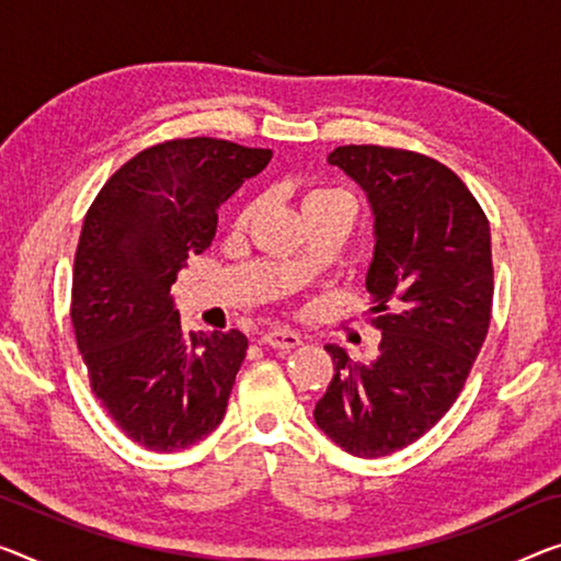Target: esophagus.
Segmentation results:
<instances>
[{
	"label": "esophagus",
	"mask_w": 561,
	"mask_h": 561,
	"mask_svg": "<svg viewBox=\"0 0 561 561\" xmlns=\"http://www.w3.org/2000/svg\"><path fill=\"white\" fill-rule=\"evenodd\" d=\"M263 343L268 348L275 351H290V348H298L300 343V335L296 331H288V329H273L263 335Z\"/></svg>",
	"instance_id": "1"
}]
</instances>
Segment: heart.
<instances>
[{"label": "heart", "mask_w": 561, "mask_h": 561, "mask_svg": "<svg viewBox=\"0 0 561 561\" xmlns=\"http://www.w3.org/2000/svg\"><path fill=\"white\" fill-rule=\"evenodd\" d=\"M331 201L348 203L351 208H353V197H351L348 193H343V191H316V193H310V195L306 197L304 210L313 208V205H321V203H331ZM251 215H253V208H245L243 213H240V222H245L248 218H251Z\"/></svg>", "instance_id": "heart-1"}]
</instances>
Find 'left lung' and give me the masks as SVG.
<instances>
[{"label":"left lung","mask_w":561,"mask_h":561,"mask_svg":"<svg viewBox=\"0 0 561 561\" xmlns=\"http://www.w3.org/2000/svg\"><path fill=\"white\" fill-rule=\"evenodd\" d=\"M329 162L374 213L366 290L383 335L366 366L325 346L335 374L313 419L343 451L376 459L424 436L463 389L489 331L491 232L469 187L426 154L343 145Z\"/></svg>","instance_id":"8db88e82"}]
</instances>
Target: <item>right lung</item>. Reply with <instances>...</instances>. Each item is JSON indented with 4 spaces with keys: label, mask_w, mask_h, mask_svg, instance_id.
<instances>
[{
    "label": "right lung",
    "mask_w": 561,
    "mask_h": 561,
    "mask_svg": "<svg viewBox=\"0 0 561 561\" xmlns=\"http://www.w3.org/2000/svg\"><path fill=\"white\" fill-rule=\"evenodd\" d=\"M271 150L191 137L137 152L84 218L72 325L102 407L150 451H180L226 416L248 339L187 335L170 286L213 243L218 208L265 170Z\"/></svg>",
    "instance_id": "right-lung-1"
}]
</instances>
